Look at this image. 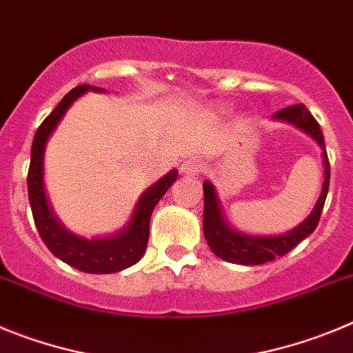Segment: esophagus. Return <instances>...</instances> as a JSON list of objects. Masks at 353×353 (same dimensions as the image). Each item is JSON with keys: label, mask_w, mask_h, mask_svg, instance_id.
Here are the masks:
<instances>
[{"label": "esophagus", "mask_w": 353, "mask_h": 353, "mask_svg": "<svg viewBox=\"0 0 353 353\" xmlns=\"http://www.w3.org/2000/svg\"><path fill=\"white\" fill-rule=\"evenodd\" d=\"M180 171H182L183 174H187V176H196V174H199L203 171V162L198 161V159H189V161H185L182 166H180Z\"/></svg>", "instance_id": "34e87169"}]
</instances>
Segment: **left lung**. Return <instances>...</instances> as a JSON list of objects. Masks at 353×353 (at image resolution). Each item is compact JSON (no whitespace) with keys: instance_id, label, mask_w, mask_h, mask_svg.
<instances>
[{"instance_id":"1","label":"left lung","mask_w":353,"mask_h":353,"mask_svg":"<svg viewBox=\"0 0 353 353\" xmlns=\"http://www.w3.org/2000/svg\"><path fill=\"white\" fill-rule=\"evenodd\" d=\"M276 121H285L290 125L297 127L302 132L316 141V145L322 148L323 159V183L322 191L318 196L311 214L302 221L299 226H295L290 232L281 233V235H251V233L239 232L232 224L228 223L224 217L223 205L219 201V196L215 191L214 183L205 180L203 182V194H205V208H203V233L207 239L208 248L212 249L215 256L221 260L230 261V263L239 265H261L267 261L276 260L277 256H285L286 252L292 251L299 242L310 236L314 232L320 214L323 210L327 192H329V179L330 168L329 159H327L325 143H323V134L320 130L318 121L314 120L313 114L304 108V104L290 105V108L277 111L272 117Z\"/></svg>"}]
</instances>
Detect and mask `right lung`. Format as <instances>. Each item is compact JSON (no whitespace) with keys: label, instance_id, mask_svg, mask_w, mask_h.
Listing matches in <instances>:
<instances>
[{"label":"right lung","instance_id":"right-lung-1","mask_svg":"<svg viewBox=\"0 0 353 353\" xmlns=\"http://www.w3.org/2000/svg\"><path fill=\"white\" fill-rule=\"evenodd\" d=\"M86 92L104 93V88H97L90 84H81L61 99V102L54 108L51 114L42 121V125L37 130L33 145H31V162L28 171V196H30L31 212L35 226L42 236L43 244L56 258L68 263L74 269L88 274H113L123 269H129L134 263H138L146 251L148 244L150 217L154 212L159 199L166 194V191L174 183L179 171L171 170L161 180L150 185L139 196L130 219L121 230L113 235L104 236H86L76 235L68 228L63 226L58 215L49 203L46 183H43V157H46V146L51 139L52 132L65 113L74 102Z\"/></svg>","mask_w":353,"mask_h":353}]
</instances>
